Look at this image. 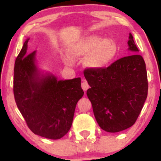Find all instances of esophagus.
Masks as SVG:
<instances>
[{
	"label": "esophagus",
	"mask_w": 161,
	"mask_h": 161,
	"mask_svg": "<svg viewBox=\"0 0 161 161\" xmlns=\"http://www.w3.org/2000/svg\"><path fill=\"white\" fill-rule=\"evenodd\" d=\"M81 86H82V88L84 91H87V90L88 89V88H89V85H88V83L87 82L86 80H83Z\"/></svg>",
	"instance_id": "esophagus-1"
}]
</instances>
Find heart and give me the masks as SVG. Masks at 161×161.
Wrapping results in <instances>:
<instances>
[{
	"label": "heart",
	"mask_w": 161,
	"mask_h": 161,
	"mask_svg": "<svg viewBox=\"0 0 161 161\" xmlns=\"http://www.w3.org/2000/svg\"><path fill=\"white\" fill-rule=\"evenodd\" d=\"M117 45L111 38L91 36L83 38L69 49V56L73 60L85 58V64L95 69H102L111 64L117 54ZM69 64V60H64Z\"/></svg>",
	"instance_id": "obj_1"
}]
</instances>
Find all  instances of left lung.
Wrapping results in <instances>:
<instances>
[{
    "label": "left lung",
    "instance_id": "8db88e82",
    "mask_svg": "<svg viewBox=\"0 0 161 161\" xmlns=\"http://www.w3.org/2000/svg\"><path fill=\"white\" fill-rule=\"evenodd\" d=\"M130 56L122 57L102 69L87 68L84 75L91 88L87 96L92 102L99 126L118 132L134 125L147 96V71L143 57L129 34Z\"/></svg>",
    "mask_w": 161,
    "mask_h": 161
}]
</instances>
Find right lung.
I'll list each match as a JSON object with an SVG mask.
<instances>
[{
    "label": "right lung",
    "instance_id": "add662e5",
    "mask_svg": "<svg viewBox=\"0 0 161 161\" xmlns=\"http://www.w3.org/2000/svg\"><path fill=\"white\" fill-rule=\"evenodd\" d=\"M29 40L24 42L14 65V98L33 133L60 139L71 128L75 106L84 95L81 79L58 81L53 75L40 76L36 51L26 53Z\"/></svg>",
    "mask_w": 161,
    "mask_h": 161
}]
</instances>
